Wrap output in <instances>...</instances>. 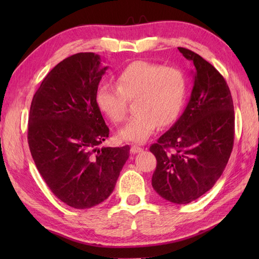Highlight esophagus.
Masks as SVG:
<instances>
[{
    "label": "esophagus",
    "instance_id": "1",
    "mask_svg": "<svg viewBox=\"0 0 259 259\" xmlns=\"http://www.w3.org/2000/svg\"><path fill=\"white\" fill-rule=\"evenodd\" d=\"M142 150H144V149H142L141 147H139V146H136V145L131 146V148H130V152H131V153H134V155H135V153H139V152H141Z\"/></svg>",
    "mask_w": 259,
    "mask_h": 259
}]
</instances>
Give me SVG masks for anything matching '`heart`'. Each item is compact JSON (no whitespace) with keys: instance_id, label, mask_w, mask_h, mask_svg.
Masks as SVG:
<instances>
[{"instance_id":"obj_1","label":"heart","mask_w":259,"mask_h":259,"mask_svg":"<svg viewBox=\"0 0 259 259\" xmlns=\"http://www.w3.org/2000/svg\"><path fill=\"white\" fill-rule=\"evenodd\" d=\"M187 91L184 73L177 68L136 61L117 76V87L102 83L96 92V103L112 123L125 118L126 100H134L136 114L119 131L120 139L142 144L157 130L178 118Z\"/></svg>"}]
</instances>
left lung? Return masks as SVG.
<instances>
[{
  "instance_id": "1",
  "label": "left lung",
  "mask_w": 259,
  "mask_h": 259,
  "mask_svg": "<svg viewBox=\"0 0 259 259\" xmlns=\"http://www.w3.org/2000/svg\"><path fill=\"white\" fill-rule=\"evenodd\" d=\"M194 63L192 91L178 120L150 147L157 167L152 187L170 202L184 205L211 189L234 146L235 114L224 76L199 54L178 48Z\"/></svg>"
}]
</instances>
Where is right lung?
Wrapping results in <instances>:
<instances>
[{"instance_id":"add662e5","label":"right lung","mask_w":259,"mask_h":259,"mask_svg":"<svg viewBox=\"0 0 259 259\" xmlns=\"http://www.w3.org/2000/svg\"><path fill=\"white\" fill-rule=\"evenodd\" d=\"M108 67L99 54L82 52L57 64L32 99L27 141L49 188L76 209L111 195L129 158V146L102 147L109 128L96 103Z\"/></svg>"}]
</instances>
